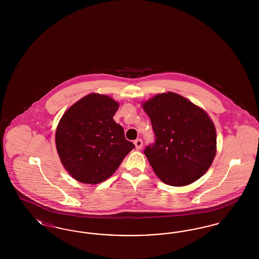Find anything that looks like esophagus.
Returning <instances> with one entry per match:
<instances>
[{"label": "esophagus", "instance_id": "1", "mask_svg": "<svg viewBox=\"0 0 259 259\" xmlns=\"http://www.w3.org/2000/svg\"><path fill=\"white\" fill-rule=\"evenodd\" d=\"M134 144H135V147L137 149H141L143 147V141L142 139H137L134 141Z\"/></svg>", "mask_w": 259, "mask_h": 259}]
</instances>
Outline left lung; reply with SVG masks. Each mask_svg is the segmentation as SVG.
<instances>
[{
  "mask_svg": "<svg viewBox=\"0 0 259 259\" xmlns=\"http://www.w3.org/2000/svg\"><path fill=\"white\" fill-rule=\"evenodd\" d=\"M143 108L155 138L144 153L156 176L172 186L197 181L217 152L215 128L207 112L172 92L154 96Z\"/></svg>",
  "mask_w": 259,
  "mask_h": 259,
  "instance_id": "obj_1",
  "label": "left lung"
}]
</instances>
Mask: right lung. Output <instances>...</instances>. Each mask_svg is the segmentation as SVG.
Here are the masks:
<instances>
[{"instance_id":"1","label":"right lung","mask_w":259,"mask_h":259,"mask_svg":"<svg viewBox=\"0 0 259 259\" xmlns=\"http://www.w3.org/2000/svg\"><path fill=\"white\" fill-rule=\"evenodd\" d=\"M119 104L106 95L89 94L66 111L56 130L62 164L76 181L96 185L109 179L135 148L113 120Z\"/></svg>"}]
</instances>
